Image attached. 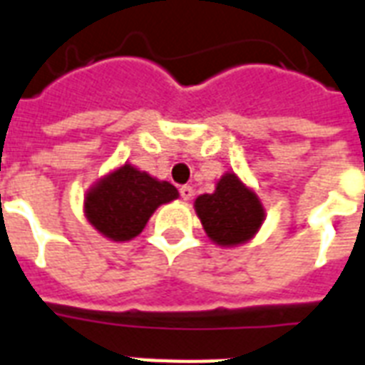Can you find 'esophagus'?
<instances>
[{
	"instance_id": "1",
	"label": "esophagus",
	"mask_w": 365,
	"mask_h": 365,
	"mask_svg": "<svg viewBox=\"0 0 365 365\" xmlns=\"http://www.w3.org/2000/svg\"><path fill=\"white\" fill-rule=\"evenodd\" d=\"M180 195H182L183 201H190L191 197H193V187L191 185H182L180 187Z\"/></svg>"
}]
</instances>
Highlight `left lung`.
Masks as SVG:
<instances>
[{"mask_svg":"<svg viewBox=\"0 0 365 365\" xmlns=\"http://www.w3.org/2000/svg\"><path fill=\"white\" fill-rule=\"evenodd\" d=\"M195 210L207 236L228 247L251 240L265 218L259 197L236 174H224L215 193L197 197Z\"/></svg>","mask_w":365,"mask_h":365,"instance_id":"8db88e82","label":"left lung"}]
</instances>
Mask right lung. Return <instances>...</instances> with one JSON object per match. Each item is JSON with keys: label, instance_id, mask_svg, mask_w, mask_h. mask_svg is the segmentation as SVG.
Returning <instances> with one entry per match:
<instances>
[{"label": "right lung", "instance_id": "right-lung-1", "mask_svg": "<svg viewBox=\"0 0 365 365\" xmlns=\"http://www.w3.org/2000/svg\"><path fill=\"white\" fill-rule=\"evenodd\" d=\"M178 199V190L158 182L147 172L123 164L86 191L85 215L88 222L114 242L139 236L150 215L160 205Z\"/></svg>", "mask_w": 365, "mask_h": 365}]
</instances>
